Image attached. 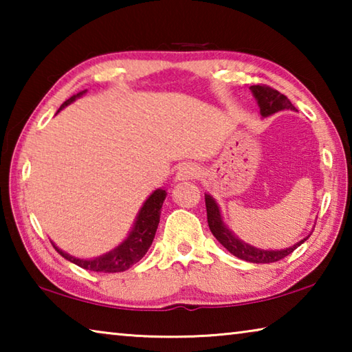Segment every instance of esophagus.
I'll return each mask as SVG.
<instances>
[{"mask_svg": "<svg viewBox=\"0 0 352 352\" xmlns=\"http://www.w3.org/2000/svg\"><path fill=\"white\" fill-rule=\"evenodd\" d=\"M194 177H197V168L190 163H184L180 168L177 169L175 178L178 182H184V180H192Z\"/></svg>", "mask_w": 352, "mask_h": 352, "instance_id": "obj_1", "label": "esophagus"}]
</instances>
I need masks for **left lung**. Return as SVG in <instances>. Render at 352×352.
I'll use <instances>...</instances> for the list:
<instances>
[{
  "label": "left lung",
  "instance_id": "left-lung-1",
  "mask_svg": "<svg viewBox=\"0 0 352 352\" xmlns=\"http://www.w3.org/2000/svg\"><path fill=\"white\" fill-rule=\"evenodd\" d=\"M256 102L259 105V111L262 118L272 116L275 113L281 110H295V107L292 105L290 100L284 96V94L279 93L278 90H273V88L267 85H252L250 87ZM205 204H206V216H208V225H210L211 233L214 237L222 243V245L228 250L231 254H234L236 258L243 259L247 262H253V264H269V262H276L279 259L289 256L294 250H296L301 243H305L309 236L300 242L294 243V245L289 248L283 250H264L250 245V243L243 242L239 239L233 231H231L228 226L225 225L222 219V212H220V208L217 201L214 200L212 195L205 194Z\"/></svg>",
  "mask_w": 352,
  "mask_h": 352
}]
</instances>
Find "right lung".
<instances>
[{"label": "right lung", "mask_w": 352, "mask_h": 352, "mask_svg": "<svg viewBox=\"0 0 352 352\" xmlns=\"http://www.w3.org/2000/svg\"><path fill=\"white\" fill-rule=\"evenodd\" d=\"M85 93L87 90H83L80 93L74 94V96H71L68 100H65L60 109L57 110V113L62 109H65L67 105L73 104L76 99H79ZM166 195H168V192H166L163 188L155 189L153 192L148 195L144 201V205L141 206V210L138 211V214H136L135 223L132 226V230H130L129 236L109 253L100 254L98 258H91V259H80L67 252H63V250L58 248L54 242H51L52 247H54L57 250V253L63 256L65 259L73 262V264L79 265L85 270L99 272V273H116V272L127 270L133 264H136V262H138L142 256L147 253V250L151 248L155 233H157V228L160 223V214H162V206Z\"/></svg>", "instance_id": "right-lung-1"}]
</instances>
